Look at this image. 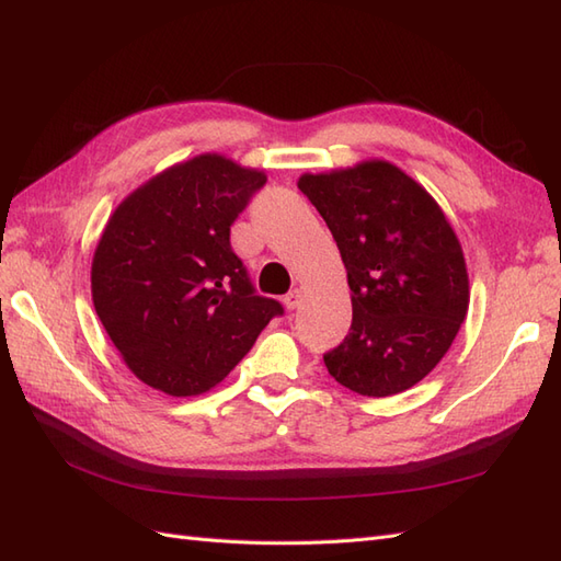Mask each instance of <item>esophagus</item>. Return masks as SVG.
Segmentation results:
<instances>
[{"label": "esophagus", "mask_w": 561, "mask_h": 561, "mask_svg": "<svg viewBox=\"0 0 561 561\" xmlns=\"http://www.w3.org/2000/svg\"><path fill=\"white\" fill-rule=\"evenodd\" d=\"M300 302H302V290H297V288H293L288 295H285L283 297V305L285 307H288L290 309V312H293V309H297V307H300Z\"/></svg>", "instance_id": "34e87169"}]
</instances>
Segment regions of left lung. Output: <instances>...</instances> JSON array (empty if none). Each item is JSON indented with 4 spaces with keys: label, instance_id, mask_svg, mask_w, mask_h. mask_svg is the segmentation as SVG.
I'll return each mask as SVG.
<instances>
[{
    "label": "left lung",
    "instance_id": "obj_1",
    "mask_svg": "<svg viewBox=\"0 0 561 561\" xmlns=\"http://www.w3.org/2000/svg\"><path fill=\"white\" fill-rule=\"evenodd\" d=\"M339 244L353 323L323 355L329 375L359 396L401 393L439 365L468 312V273L437 202L405 172L371 160L302 175Z\"/></svg>",
    "mask_w": 561,
    "mask_h": 561
}]
</instances>
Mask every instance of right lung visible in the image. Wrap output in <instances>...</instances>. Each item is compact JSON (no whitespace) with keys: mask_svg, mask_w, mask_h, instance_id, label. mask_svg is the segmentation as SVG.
Segmentation results:
<instances>
[{"mask_svg":"<svg viewBox=\"0 0 561 561\" xmlns=\"http://www.w3.org/2000/svg\"><path fill=\"white\" fill-rule=\"evenodd\" d=\"M264 184V172L196 156L112 214L93 256V305L144 383L170 396L204 393L283 317L230 244L232 222Z\"/></svg>","mask_w":561,"mask_h":561,"instance_id":"1","label":"right lung"}]
</instances>
